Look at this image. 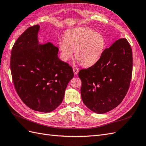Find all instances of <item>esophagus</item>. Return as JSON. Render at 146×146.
Masks as SVG:
<instances>
[{
    "instance_id": "esophagus-1",
    "label": "esophagus",
    "mask_w": 146,
    "mask_h": 146,
    "mask_svg": "<svg viewBox=\"0 0 146 146\" xmlns=\"http://www.w3.org/2000/svg\"><path fill=\"white\" fill-rule=\"evenodd\" d=\"M73 72H74V74H75V75H77L78 72H79V70H78V68H73Z\"/></svg>"
}]
</instances>
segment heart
<instances>
[{
    "instance_id": "1",
    "label": "heart",
    "mask_w": 146,
    "mask_h": 146,
    "mask_svg": "<svg viewBox=\"0 0 146 146\" xmlns=\"http://www.w3.org/2000/svg\"><path fill=\"white\" fill-rule=\"evenodd\" d=\"M61 57L68 61L75 51V57L84 66L98 62L104 53L106 41L99 33L86 28H74L66 31L64 40L58 41Z\"/></svg>"
}]
</instances>
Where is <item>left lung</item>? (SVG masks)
I'll use <instances>...</instances> for the list:
<instances>
[{"label": "left lung", "mask_w": 146, "mask_h": 146, "mask_svg": "<svg viewBox=\"0 0 146 146\" xmlns=\"http://www.w3.org/2000/svg\"><path fill=\"white\" fill-rule=\"evenodd\" d=\"M132 70L131 47L126 39H119L104 50L96 64L78 73L84 105L98 114L117 107L128 91Z\"/></svg>", "instance_id": "8db88e82"}]
</instances>
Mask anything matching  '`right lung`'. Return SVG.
Masks as SVG:
<instances>
[{"label":"right lung","mask_w":146,"mask_h":146,"mask_svg":"<svg viewBox=\"0 0 146 146\" xmlns=\"http://www.w3.org/2000/svg\"><path fill=\"white\" fill-rule=\"evenodd\" d=\"M39 29L35 25L18 37L11 52L10 69L22 101L32 110L48 113L60 105L74 73L58 58V47L39 44Z\"/></svg>","instance_id":"right-lung-1"}]
</instances>
